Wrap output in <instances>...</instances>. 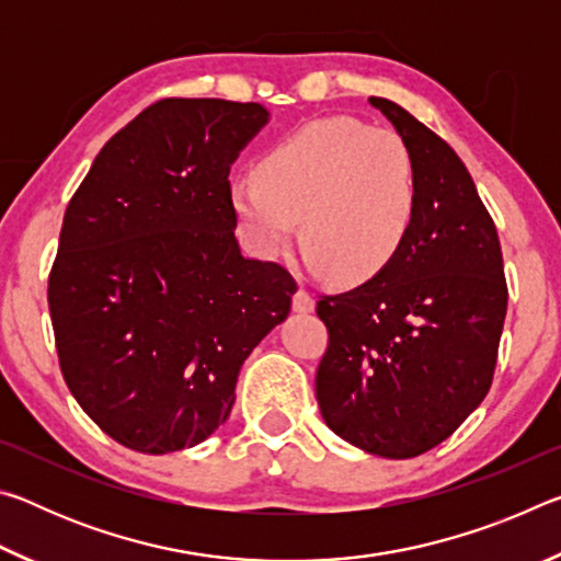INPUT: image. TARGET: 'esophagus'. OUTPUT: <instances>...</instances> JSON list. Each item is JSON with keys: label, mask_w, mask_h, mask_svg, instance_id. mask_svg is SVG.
Segmentation results:
<instances>
[{"label": "esophagus", "mask_w": 561, "mask_h": 561, "mask_svg": "<svg viewBox=\"0 0 561 561\" xmlns=\"http://www.w3.org/2000/svg\"><path fill=\"white\" fill-rule=\"evenodd\" d=\"M294 309L301 311V314H309V311H314V297L307 289H297L294 294Z\"/></svg>", "instance_id": "34e87169"}]
</instances>
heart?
I'll use <instances>...</instances> for the list:
<instances>
[{"instance_id":"obj_1","label":"heart","mask_w":561,"mask_h":561,"mask_svg":"<svg viewBox=\"0 0 561 561\" xmlns=\"http://www.w3.org/2000/svg\"><path fill=\"white\" fill-rule=\"evenodd\" d=\"M230 203L262 254L297 232L311 267L339 284L388 270L411 237L421 185L411 148L391 128L324 118L294 130L262 158L257 175L232 180Z\"/></svg>"}]
</instances>
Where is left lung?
<instances>
[{"mask_svg": "<svg viewBox=\"0 0 561 561\" xmlns=\"http://www.w3.org/2000/svg\"><path fill=\"white\" fill-rule=\"evenodd\" d=\"M371 106L411 148L421 207L391 267L319 297L329 344L317 401L339 438L405 460L450 438L488 396L507 282L495 222L458 153L398 103Z\"/></svg>", "mask_w": 561, "mask_h": 561, "instance_id": "left-lung-1", "label": "left lung"}]
</instances>
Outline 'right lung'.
<instances>
[{
    "label": "right lung",
    "instance_id": "right-lung-1",
    "mask_svg": "<svg viewBox=\"0 0 561 561\" xmlns=\"http://www.w3.org/2000/svg\"><path fill=\"white\" fill-rule=\"evenodd\" d=\"M260 103L163 99L93 160L49 272L64 381L130 450L203 443L227 421L244 358L287 319L297 282L242 257L230 165Z\"/></svg>",
    "mask_w": 561,
    "mask_h": 561
}]
</instances>
